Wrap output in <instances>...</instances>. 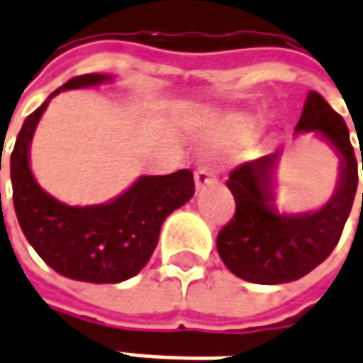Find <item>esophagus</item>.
I'll return each mask as SVG.
<instances>
[{"label":"esophagus","instance_id":"34e87169","mask_svg":"<svg viewBox=\"0 0 363 363\" xmlns=\"http://www.w3.org/2000/svg\"><path fill=\"white\" fill-rule=\"evenodd\" d=\"M215 181H217V172L211 169L208 164H201V167L196 169V172H194V184H196L199 191L208 186V184H213Z\"/></svg>","mask_w":363,"mask_h":363}]
</instances>
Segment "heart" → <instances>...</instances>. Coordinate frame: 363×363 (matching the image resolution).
<instances>
[{"instance_id":"b5f03b06","label":"heart","mask_w":363,"mask_h":363,"mask_svg":"<svg viewBox=\"0 0 363 363\" xmlns=\"http://www.w3.org/2000/svg\"><path fill=\"white\" fill-rule=\"evenodd\" d=\"M257 128V120L247 114H237V116H229L220 122L215 128V140L219 144L225 143H239L249 138Z\"/></svg>"}]
</instances>
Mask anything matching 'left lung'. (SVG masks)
I'll return each instance as SVG.
<instances>
[{
    "label": "left lung",
    "instance_id": "8db88e82",
    "mask_svg": "<svg viewBox=\"0 0 363 363\" xmlns=\"http://www.w3.org/2000/svg\"><path fill=\"white\" fill-rule=\"evenodd\" d=\"M295 132H318L335 148L337 189L315 213L281 215L273 206V167L279 152L231 170L227 186L235 196V215L219 231L217 251L227 269L245 281L277 285L307 275L335 249L354 205L357 160L344 118L323 96L309 92Z\"/></svg>",
    "mask_w": 363,
    "mask_h": 363
}]
</instances>
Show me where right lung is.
Returning a JSON list of instances; mask_svg holds the SVG:
<instances>
[{
  "mask_svg": "<svg viewBox=\"0 0 363 363\" xmlns=\"http://www.w3.org/2000/svg\"><path fill=\"white\" fill-rule=\"evenodd\" d=\"M110 80L112 76L106 74H84L57 88L26 118L9 158L13 206L21 231L50 267L76 281L120 283L134 277L157 249L164 219L194 194L189 169L140 177L114 201L90 206L64 205L35 182L30 169V144L50 100L62 90Z\"/></svg>",
  "mask_w": 363,
  "mask_h": 363,
  "instance_id": "1",
  "label": "right lung"
}]
</instances>
